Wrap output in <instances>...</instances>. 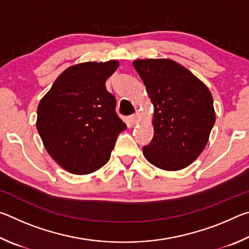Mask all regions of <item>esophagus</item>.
<instances>
[{
	"label": "esophagus",
	"instance_id": "obj_1",
	"mask_svg": "<svg viewBox=\"0 0 249 249\" xmlns=\"http://www.w3.org/2000/svg\"><path fill=\"white\" fill-rule=\"evenodd\" d=\"M138 113H135V114H133V115H130L129 116V123L132 124V125H135L138 122Z\"/></svg>",
	"mask_w": 249,
	"mask_h": 249
}]
</instances>
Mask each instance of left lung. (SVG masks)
<instances>
[{"label": "left lung", "instance_id": "left-lung-1", "mask_svg": "<svg viewBox=\"0 0 249 249\" xmlns=\"http://www.w3.org/2000/svg\"><path fill=\"white\" fill-rule=\"evenodd\" d=\"M133 65L154 104V137L142 147L145 158L160 169H183L199 157L215 123L212 94L170 59H144Z\"/></svg>", "mask_w": 249, "mask_h": 249}]
</instances>
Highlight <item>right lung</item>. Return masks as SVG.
<instances>
[{
    "label": "right lung",
    "mask_w": 249,
    "mask_h": 249,
    "mask_svg": "<svg viewBox=\"0 0 249 249\" xmlns=\"http://www.w3.org/2000/svg\"><path fill=\"white\" fill-rule=\"evenodd\" d=\"M117 67V60L71 66L38 104L36 125L45 148L71 174L103 167L126 129L115 112V96L105 87Z\"/></svg>",
    "instance_id": "obj_1"
}]
</instances>
